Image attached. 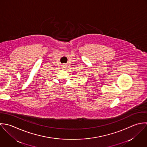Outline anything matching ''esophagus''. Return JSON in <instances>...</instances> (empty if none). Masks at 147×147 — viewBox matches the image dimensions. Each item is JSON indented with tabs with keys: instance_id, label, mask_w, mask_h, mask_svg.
I'll return each instance as SVG.
<instances>
[{
	"instance_id": "34e87169",
	"label": "esophagus",
	"mask_w": 147,
	"mask_h": 147,
	"mask_svg": "<svg viewBox=\"0 0 147 147\" xmlns=\"http://www.w3.org/2000/svg\"><path fill=\"white\" fill-rule=\"evenodd\" d=\"M62 66H63V67L64 68H66V65L65 64H63Z\"/></svg>"
}]
</instances>
